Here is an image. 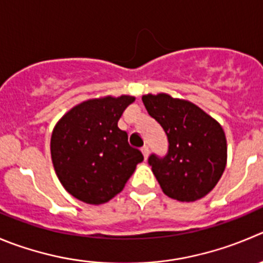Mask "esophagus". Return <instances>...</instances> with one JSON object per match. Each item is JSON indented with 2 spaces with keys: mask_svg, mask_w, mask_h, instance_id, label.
<instances>
[{
  "mask_svg": "<svg viewBox=\"0 0 263 263\" xmlns=\"http://www.w3.org/2000/svg\"><path fill=\"white\" fill-rule=\"evenodd\" d=\"M142 154H143V156H144V160H147L148 159V156H149V148L147 146H144L143 148H142Z\"/></svg>",
  "mask_w": 263,
  "mask_h": 263,
  "instance_id": "34e87169",
  "label": "esophagus"
}]
</instances>
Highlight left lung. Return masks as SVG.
Wrapping results in <instances>:
<instances>
[{"label":"left lung","mask_w":263,"mask_h":263,"mask_svg":"<svg viewBox=\"0 0 263 263\" xmlns=\"http://www.w3.org/2000/svg\"><path fill=\"white\" fill-rule=\"evenodd\" d=\"M149 116L165 130L166 156L148 159L155 177L166 196L195 201L216 187L227 162L223 127L199 106L166 92L142 97Z\"/></svg>","instance_id":"1"}]
</instances>
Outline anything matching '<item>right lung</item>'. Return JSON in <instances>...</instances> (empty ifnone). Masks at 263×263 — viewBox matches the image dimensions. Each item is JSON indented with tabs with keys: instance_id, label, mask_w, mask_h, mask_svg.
Returning <instances> with one entry per match:
<instances>
[{
	"instance_id": "right-lung-1",
	"label": "right lung",
	"mask_w": 263,
	"mask_h": 263,
	"mask_svg": "<svg viewBox=\"0 0 263 263\" xmlns=\"http://www.w3.org/2000/svg\"><path fill=\"white\" fill-rule=\"evenodd\" d=\"M136 97L87 99L67 111L55 124L50 141L57 177L68 194L86 204L99 205L119 195L143 161L130 147L117 122Z\"/></svg>"
}]
</instances>
